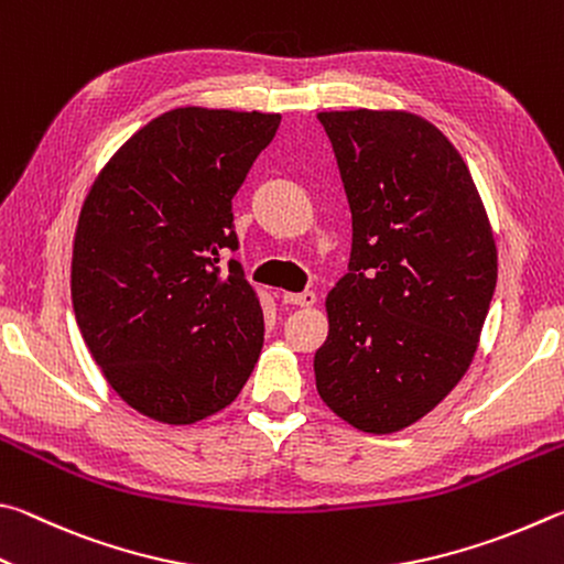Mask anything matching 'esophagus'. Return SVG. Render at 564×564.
Segmentation results:
<instances>
[{"instance_id":"esophagus-1","label":"esophagus","mask_w":564,"mask_h":564,"mask_svg":"<svg viewBox=\"0 0 564 564\" xmlns=\"http://www.w3.org/2000/svg\"><path fill=\"white\" fill-rule=\"evenodd\" d=\"M284 302L297 304V307H314V302H317V294H314L312 290L290 292V294H284Z\"/></svg>"}]
</instances>
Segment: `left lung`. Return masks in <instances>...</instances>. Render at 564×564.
Returning a JSON list of instances; mask_svg holds the SVG:
<instances>
[{
    "label": "left lung",
    "instance_id": "left-lung-1",
    "mask_svg": "<svg viewBox=\"0 0 564 564\" xmlns=\"http://www.w3.org/2000/svg\"><path fill=\"white\" fill-rule=\"evenodd\" d=\"M351 207L349 272L314 354L322 401L367 433L426 416L476 357L496 292L486 207L453 143L409 111H324Z\"/></svg>",
    "mask_w": 564,
    "mask_h": 564
}]
</instances>
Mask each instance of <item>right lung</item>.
Here are the masks:
<instances>
[{"label": "right lung", "mask_w": 564, "mask_h": 564, "mask_svg": "<svg viewBox=\"0 0 564 564\" xmlns=\"http://www.w3.org/2000/svg\"><path fill=\"white\" fill-rule=\"evenodd\" d=\"M280 113L185 106L118 148L88 191L72 260L76 324L106 381L148 419L185 426L237 399L264 341L237 260L232 197Z\"/></svg>", "instance_id": "1"}]
</instances>
